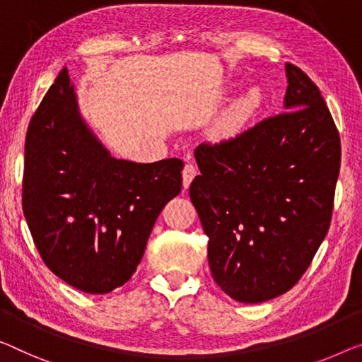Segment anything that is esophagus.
Wrapping results in <instances>:
<instances>
[{"instance_id":"esophagus-1","label":"esophagus","mask_w":362,"mask_h":362,"mask_svg":"<svg viewBox=\"0 0 362 362\" xmlns=\"http://www.w3.org/2000/svg\"><path fill=\"white\" fill-rule=\"evenodd\" d=\"M197 174H198V170H197V165L195 164H190V163L185 164V167H183V170H182L183 188L190 187V183H192L193 179H195Z\"/></svg>"}]
</instances>
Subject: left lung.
<instances>
[{
    "label": "left lung",
    "instance_id": "1",
    "mask_svg": "<svg viewBox=\"0 0 362 362\" xmlns=\"http://www.w3.org/2000/svg\"><path fill=\"white\" fill-rule=\"evenodd\" d=\"M286 112L202 143L190 198L208 235L213 279L258 304L299 281L330 228L341 144L320 90L286 63Z\"/></svg>",
    "mask_w": 362,
    "mask_h": 362
}]
</instances>
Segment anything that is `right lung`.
Masks as SVG:
<instances>
[{
	"instance_id": "1",
	"label": "right lung",
	"mask_w": 362,
	"mask_h": 362,
	"mask_svg": "<svg viewBox=\"0 0 362 362\" xmlns=\"http://www.w3.org/2000/svg\"><path fill=\"white\" fill-rule=\"evenodd\" d=\"M180 159L112 158L79 115L66 68L25 134L23 211L45 265L89 294L125 284L165 203L182 190Z\"/></svg>"
}]
</instances>
